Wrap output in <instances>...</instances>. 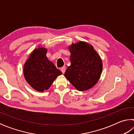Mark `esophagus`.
<instances>
[{
  "label": "esophagus",
  "instance_id": "esophagus-1",
  "mask_svg": "<svg viewBox=\"0 0 134 134\" xmlns=\"http://www.w3.org/2000/svg\"><path fill=\"white\" fill-rule=\"evenodd\" d=\"M61 71H62V72H63V73L64 74V72H65V66H63V67H62V68H61Z\"/></svg>",
  "mask_w": 134,
  "mask_h": 134
}]
</instances>
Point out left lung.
<instances>
[{
    "instance_id": "8db88e82",
    "label": "left lung",
    "mask_w": 134,
    "mask_h": 134,
    "mask_svg": "<svg viewBox=\"0 0 134 134\" xmlns=\"http://www.w3.org/2000/svg\"><path fill=\"white\" fill-rule=\"evenodd\" d=\"M71 65L64 76L79 91L90 89L98 81L102 71V62L92 45L85 42L69 47Z\"/></svg>"
}]
</instances>
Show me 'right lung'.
Listing matches in <instances>:
<instances>
[{
    "label": "right lung",
    "mask_w": 134,
    "mask_h": 134,
    "mask_svg": "<svg viewBox=\"0 0 134 134\" xmlns=\"http://www.w3.org/2000/svg\"><path fill=\"white\" fill-rule=\"evenodd\" d=\"M47 49L40 48L32 53L24 65L25 80L32 87L39 92L47 90L62 72L46 56Z\"/></svg>",
    "instance_id": "add662e5"
}]
</instances>
